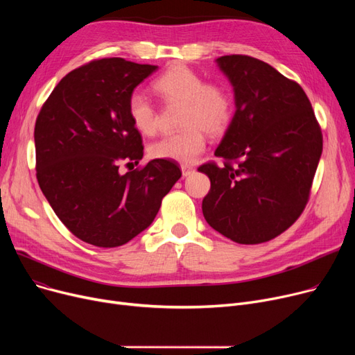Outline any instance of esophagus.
I'll use <instances>...</instances> for the list:
<instances>
[{
  "label": "esophagus",
  "mask_w": 355,
  "mask_h": 355,
  "mask_svg": "<svg viewBox=\"0 0 355 355\" xmlns=\"http://www.w3.org/2000/svg\"><path fill=\"white\" fill-rule=\"evenodd\" d=\"M181 171H182L184 177H189L194 173V168L190 166V165H181Z\"/></svg>",
  "instance_id": "obj_1"
}]
</instances>
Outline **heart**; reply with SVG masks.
I'll return each instance as SVG.
<instances>
[{"mask_svg":"<svg viewBox=\"0 0 355 355\" xmlns=\"http://www.w3.org/2000/svg\"><path fill=\"white\" fill-rule=\"evenodd\" d=\"M153 89L165 103L182 106L180 112L182 129L151 145L149 154L154 158L191 164L206 151V132L220 137L233 122L234 98L230 89L218 82H206L189 66H171L154 80ZM128 114L142 135H154L158 130L157 106L144 93L134 92L129 96Z\"/></svg>","mask_w":355,"mask_h":355,"instance_id":"b5f03b06","label":"heart"}]
</instances>
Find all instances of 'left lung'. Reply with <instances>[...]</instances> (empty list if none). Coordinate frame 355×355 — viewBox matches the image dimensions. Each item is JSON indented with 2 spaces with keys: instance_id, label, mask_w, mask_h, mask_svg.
Listing matches in <instances>:
<instances>
[{
  "instance_id": "8db88e82",
  "label": "left lung",
  "mask_w": 355,
  "mask_h": 355,
  "mask_svg": "<svg viewBox=\"0 0 355 355\" xmlns=\"http://www.w3.org/2000/svg\"><path fill=\"white\" fill-rule=\"evenodd\" d=\"M217 63L234 87L236 114L214 155L198 166L211 182L202 200L209 225L240 245L288 230L309 200L322 132L304 89L243 54Z\"/></svg>"
}]
</instances>
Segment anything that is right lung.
Returning <instances> with one entry per match:
<instances>
[{"label":"right lung","mask_w":355,"mask_h":355,"mask_svg":"<svg viewBox=\"0 0 355 355\" xmlns=\"http://www.w3.org/2000/svg\"><path fill=\"white\" fill-rule=\"evenodd\" d=\"M157 70L121 58L92 60L58 83L35 119V175L55 216L78 239L118 248L154 221L162 198L180 180L175 161L138 164L142 137L128 101Z\"/></svg>","instance_id":"right-lung-1"}]
</instances>
